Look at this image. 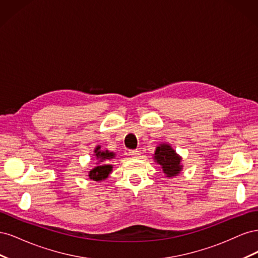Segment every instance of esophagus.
<instances>
[{
    "mask_svg": "<svg viewBox=\"0 0 258 258\" xmlns=\"http://www.w3.org/2000/svg\"><path fill=\"white\" fill-rule=\"evenodd\" d=\"M140 154H141V152H140L139 150H131V151H129V155L131 156V157H134V158H138L139 156H140Z\"/></svg>",
    "mask_w": 258,
    "mask_h": 258,
    "instance_id": "esophagus-1",
    "label": "esophagus"
}]
</instances>
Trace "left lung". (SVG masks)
I'll return each instance as SVG.
<instances>
[{
	"mask_svg": "<svg viewBox=\"0 0 258 258\" xmlns=\"http://www.w3.org/2000/svg\"><path fill=\"white\" fill-rule=\"evenodd\" d=\"M154 159L161 166L162 172L168 177L175 176L182 171V157L176 154L172 146L167 143H161L156 147Z\"/></svg>",
	"mask_w": 258,
	"mask_h": 258,
	"instance_id": "1",
	"label": "left lung"
}]
</instances>
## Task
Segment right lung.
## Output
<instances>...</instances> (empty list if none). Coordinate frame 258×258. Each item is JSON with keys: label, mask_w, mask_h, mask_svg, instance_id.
Here are the masks:
<instances>
[{"label": "right lung", "mask_w": 258, "mask_h": 258, "mask_svg": "<svg viewBox=\"0 0 258 258\" xmlns=\"http://www.w3.org/2000/svg\"><path fill=\"white\" fill-rule=\"evenodd\" d=\"M95 156L98 160V166L89 171V178L93 181L101 182L102 179L108 177V174L112 172L113 166L107 165L108 160L115 157V154L110 151H101V146H97L95 150Z\"/></svg>", "instance_id": "right-lung-1"}]
</instances>
